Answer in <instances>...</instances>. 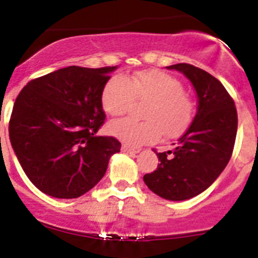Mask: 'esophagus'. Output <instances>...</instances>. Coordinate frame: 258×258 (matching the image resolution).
<instances>
[{
    "instance_id": "esophagus-1",
    "label": "esophagus",
    "mask_w": 258,
    "mask_h": 258,
    "mask_svg": "<svg viewBox=\"0 0 258 258\" xmlns=\"http://www.w3.org/2000/svg\"><path fill=\"white\" fill-rule=\"evenodd\" d=\"M121 151L125 152V153L136 154V153H138L139 149H134V148H131V147H127V146H122V147H121Z\"/></svg>"
}]
</instances>
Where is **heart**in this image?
Masks as SVG:
<instances>
[{
	"mask_svg": "<svg viewBox=\"0 0 258 258\" xmlns=\"http://www.w3.org/2000/svg\"><path fill=\"white\" fill-rule=\"evenodd\" d=\"M134 100H146L142 116L114 120L109 132L126 146L141 147L157 141L163 133L176 137L185 131L194 116V102L173 76L162 71H142L133 76H114L104 86L102 107L112 116L122 115Z\"/></svg>",
	"mask_w": 258,
	"mask_h": 258,
	"instance_id": "b5f03b06",
	"label": "heart"
}]
</instances>
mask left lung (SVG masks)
<instances>
[{
  "label": "left lung",
  "instance_id": "1",
  "mask_svg": "<svg viewBox=\"0 0 258 258\" xmlns=\"http://www.w3.org/2000/svg\"><path fill=\"white\" fill-rule=\"evenodd\" d=\"M182 72L198 94V112L173 151L157 153L161 163L144 175L149 190L167 200H187L207 190L229 162L237 136L234 101L219 80L187 63L167 67Z\"/></svg>",
  "mask_w": 258,
  "mask_h": 258
}]
</instances>
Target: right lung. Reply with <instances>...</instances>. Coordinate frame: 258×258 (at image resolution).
I'll return each mask as SVG.
<instances>
[{"mask_svg": "<svg viewBox=\"0 0 258 258\" xmlns=\"http://www.w3.org/2000/svg\"><path fill=\"white\" fill-rule=\"evenodd\" d=\"M115 68H62L31 80L16 97L11 146L29 180L46 195L80 198L120 152L116 138L96 134L106 117L102 90Z\"/></svg>", "mask_w": 258, "mask_h": 258, "instance_id": "obj_1", "label": "right lung"}]
</instances>
